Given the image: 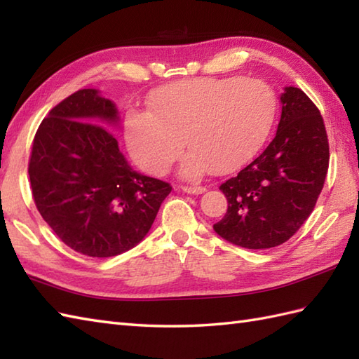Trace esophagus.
<instances>
[{
	"label": "esophagus",
	"mask_w": 359,
	"mask_h": 359,
	"mask_svg": "<svg viewBox=\"0 0 359 359\" xmlns=\"http://www.w3.org/2000/svg\"><path fill=\"white\" fill-rule=\"evenodd\" d=\"M180 189L182 191H185V193H188V194H202V193H205L207 191V188L205 187H193V185H182L180 187Z\"/></svg>",
	"instance_id": "1"
}]
</instances>
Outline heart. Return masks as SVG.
I'll use <instances>...</instances> for the list:
<instances>
[{"label":"heart","mask_w":359,"mask_h":359,"mask_svg":"<svg viewBox=\"0 0 359 359\" xmlns=\"http://www.w3.org/2000/svg\"><path fill=\"white\" fill-rule=\"evenodd\" d=\"M149 112L129 111L125 137L142 170L163 174L185 144L180 172L194 179L228 172L264 147L278 116V97L262 80L201 77L152 90Z\"/></svg>","instance_id":"obj_1"}]
</instances>
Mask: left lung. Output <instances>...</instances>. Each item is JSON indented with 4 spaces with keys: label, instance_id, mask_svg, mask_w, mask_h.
I'll list each match as a JSON object with an SVG mask.
<instances>
[{
    "label": "left lung",
    "instance_id": "obj_1",
    "mask_svg": "<svg viewBox=\"0 0 359 359\" xmlns=\"http://www.w3.org/2000/svg\"><path fill=\"white\" fill-rule=\"evenodd\" d=\"M280 104L269 147L219 187L228 210L212 228L243 248H271L292 238L313 211L329 170V139L316 104L293 86Z\"/></svg>",
    "mask_w": 359,
    "mask_h": 359
}]
</instances>
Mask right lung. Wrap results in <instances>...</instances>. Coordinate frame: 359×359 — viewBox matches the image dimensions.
Masks as SVG:
<instances>
[{
  "mask_svg": "<svg viewBox=\"0 0 359 359\" xmlns=\"http://www.w3.org/2000/svg\"><path fill=\"white\" fill-rule=\"evenodd\" d=\"M104 121L117 123L116 104L97 89L77 90L38 126L29 160L36 210L67 247L90 257L135 247L172 189L133 171Z\"/></svg>",
  "mask_w": 359,
  "mask_h": 359,
  "instance_id": "add662e5",
  "label": "right lung"
}]
</instances>
